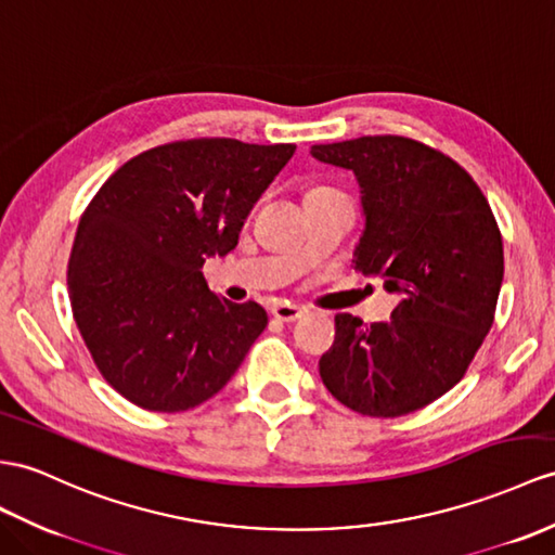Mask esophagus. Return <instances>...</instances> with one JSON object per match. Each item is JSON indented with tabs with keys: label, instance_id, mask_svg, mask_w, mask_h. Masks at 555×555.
I'll use <instances>...</instances> for the list:
<instances>
[{
	"label": "esophagus",
	"instance_id": "34e87169",
	"mask_svg": "<svg viewBox=\"0 0 555 555\" xmlns=\"http://www.w3.org/2000/svg\"><path fill=\"white\" fill-rule=\"evenodd\" d=\"M270 313H273V318L280 322H294V320H299L306 310L299 306H275Z\"/></svg>",
	"mask_w": 555,
	"mask_h": 555
}]
</instances>
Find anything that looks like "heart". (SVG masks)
Instances as JSON below:
<instances>
[{
	"label": "heart",
	"instance_id": "1",
	"mask_svg": "<svg viewBox=\"0 0 555 555\" xmlns=\"http://www.w3.org/2000/svg\"><path fill=\"white\" fill-rule=\"evenodd\" d=\"M313 191H330V188H313Z\"/></svg>",
	"mask_w": 555,
	"mask_h": 555
}]
</instances>
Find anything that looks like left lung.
Here are the masks:
<instances>
[{"label":"left lung","mask_w":555,"mask_h":555,"mask_svg":"<svg viewBox=\"0 0 555 555\" xmlns=\"http://www.w3.org/2000/svg\"><path fill=\"white\" fill-rule=\"evenodd\" d=\"M310 155L356 173L364 231L353 268L400 294L386 322L334 318L322 384L364 416L422 410L462 382L494 322L504 280L494 214L464 167L414 139L360 137Z\"/></svg>","instance_id":"1"}]
</instances>
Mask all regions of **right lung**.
I'll return each mask as SVG.
<instances>
[{
    "label": "right lung",
    "instance_id": "add662e5",
    "mask_svg": "<svg viewBox=\"0 0 555 555\" xmlns=\"http://www.w3.org/2000/svg\"><path fill=\"white\" fill-rule=\"evenodd\" d=\"M296 151L191 139L125 162L93 195L67 263L73 315L103 379L151 412H185L231 382L266 310L202 275Z\"/></svg>",
    "mask_w": 555,
    "mask_h": 555
}]
</instances>
